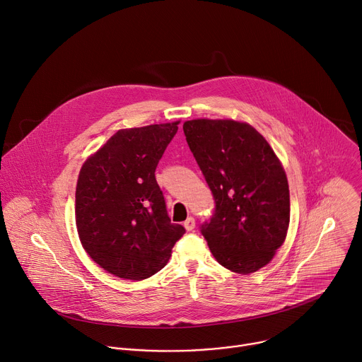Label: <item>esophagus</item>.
Returning a JSON list of instances; mask_svg holds the SVG:
<instances>
[{
	"label": "esophagus",
	"instance_id": "34e87169",
	"mask_svg": "<svg viewBox=\"0 0 362 362\" xmlns=\"http://www.w3.org/2000/svg\"><path fill=\"white\" fill-rule=\"evenodd\" d=\"M184 228L191 232L194 228H196V220H194V217H188L185 221H184Z\"/></svg>",
	"mask_w": 362,
	"mask_h": 362
}]
</instances>
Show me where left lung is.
Masks as SVG:
<instances>
[{
    "label": "left lung",
    "mask_w": 362,
    "mask_h": 362,
    "mask_svg": "<svg viewBox=\"0 0 362 362\" xmlns=\"http://www.w3.org/2000/svg\"><path fill=\"white\" fill-rule=\"evenodd\" d=\"M184 134L211 189L214 213L200 226L216 261L238 274L265 267L284 243L290 191L265 139L235 120H189Z\"/></svg>",
    "instance_id": "1"
}]
</instances>
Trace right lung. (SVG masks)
Returning <instances> with one entry per match:
<instances>
[{"label": "right lung", "mask_w": 362, "mask_h": 362, "mask_svg": "<svg viewBox=\"0 0 362 362\" xmlns=\"http://www.w3.org/2000/svg\"><path fill=\"white\" fill-rule=\"evenodd\" d=\"M178 123L119 130L82 165L75 218L82 246L107 272L145 280L166 265L184 226L171 223L155 171Z\"/></svg>", "instance_id": "1"}]
</instances>
